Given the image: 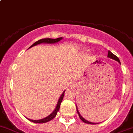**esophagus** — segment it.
Here are the masks:
<instances>
[{"instance_id":"esophagus-1","label":"esophagus","mask_w":133,"mask_h":133,"mask_svg":"<svg viewBox=\"0 0 133 133\" xmlns=\"http://www.w3.org/2000/svg\"><path fill=\"white\" fill-rule=\"evenodd\" d=\"M75 86V82H74V81H72V82H71V83H69V87H74Z\"/></svg>"}]
</instances>
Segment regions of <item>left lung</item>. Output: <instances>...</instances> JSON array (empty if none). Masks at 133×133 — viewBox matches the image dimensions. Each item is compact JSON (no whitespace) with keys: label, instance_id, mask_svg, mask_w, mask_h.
I'll list each match as a JSON object with an SVG mask.
<instances>
[{"label":"left lung","instance_id":"1","mask_svg":"<svg viewBox=\"0 0 133 133\" xmlns=\"http://www.w3.org/2000/svg\"><path fill=\"white\" fill-rule=\"evenodd\" d=\"M107 57H108V58H111V59H114V60L117 61V62H119V64H121L120 60H119V58H117V57L115 56V55L113 54L112 53V52H110V51H109V52H108V55H107ZM76 109H77V113H78L79 117L80 119H81V120L82 121L84 122V123H87V124H91V125H96V124H98V123H92V122H89V121H87V120H86V119H85L84 118H83V117H82V116H81V115H80L78 109H77V106H76Z\"/></svg>","mask_w":133,"mask_h":133}]
</instances>
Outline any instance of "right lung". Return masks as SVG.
<instances>
[{
	"label": "right lung",
	"mask_w": 133,
	"mask_h": 133,
	"mask_svg": "<svg viewBox=\"0 0 133 133\" xmlns=\"http://www.w3.org/2000/svg\"><path fill=\"white\" fill-rule=\"evenodd\" d=\"M62 39H63V38H62H62H56V39H52V38H44V39H41V40L36 42L35 43H34V44H32V46H31L29 48H30L33 47V46H36V45H38V44H42V43H44H44H45V44H55V43H57V42H58L60 41V40H62ZM65 90L64 91L63 93H62V94L61 95V96L59 97V100H58V103H57V105H56V108H55V109L54 110L53 112H52V113H51L50 115H48V117H45V118H44V119H39V120H32V119H28V118H27V119H28L29 121H30L33 122V123H46V122H48V121H50L52 120V119H53L54 118L56 117V115H57V113H58V111H59V107H60V105H61V103H62V100H63V98H64V93H65Z\"/></svg>",
	"instance_id": "obj_1"
}]
</instances>
